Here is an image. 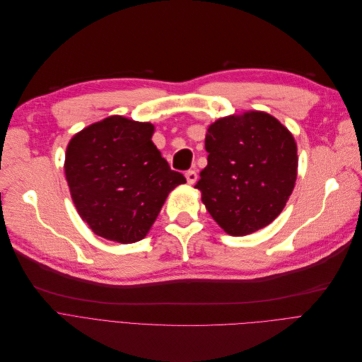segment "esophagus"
Wrapping results in <instances>:
<instances>
[{
  "instance_id": "esophagus-1",
  "label": "esophagus",
  "mask_w": 362,
  "mask_h": 362,
  "mask_svg": "<svg viewBox=\"0 0 362 362\" xmlns=\"http://www.w3.org/2000/svg\"><path fill=\"white\" fill-rule=\"evenodd\" d=\"M185 178L188 184H194L197 181V173L193 171V169H189V171L185 173Z\"/></svg>"
}]
</instances>
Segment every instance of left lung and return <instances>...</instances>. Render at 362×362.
<instances>
[{"label":"left lung","instance_id":"left-lung-1","mask_svg":"<svg viewBox=\"0 0 362 362\" xmlns=\"http://www.w3.org/2000/svg\"><path fill=\"white\" fill-rule=\"evenodd\" d=\"M207 166L196 188L210 216L229 235L256 232L281 215L296 180L298 155L291 132L262 111L209 125Z\"/></svg>","mask_w":362,"mask_h":362}]
</instances>
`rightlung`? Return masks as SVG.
I'll list each match as a JSON object with an SVG mask.
<instances>
[{
	"label": "right lung",
	"mask_w": 362,
	"mask_h": 362,
	"mask_svg": "<svg viewBox=\"0 0 362 362\" xmlns=\"http://www.w3.org/2000/svg\"><path fill=\"white\" fill-rule=\"evenodd\" d=\"M155 127L112 115L69 143L64 171L80 218L96 235L143 240L171 191L185 182L152 141Z\"/></svg>",
	"instance_id": "right-lung-1"
}]
</instances>
